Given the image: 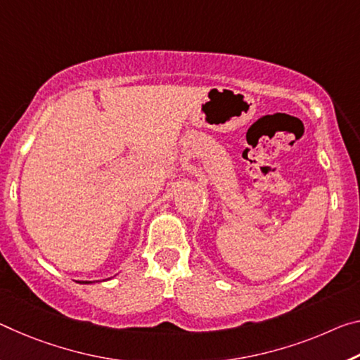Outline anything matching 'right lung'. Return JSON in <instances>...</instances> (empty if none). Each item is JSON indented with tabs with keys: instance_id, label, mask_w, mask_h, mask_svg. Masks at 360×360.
<instances>
[{
	"instance_id": "right-lung-1",
	"label": "right lung",
	"mask_w": 360,
	"mask_h": 360,
	"mask_svg": "<svg viewBox=\"0 0 360 360\" xmlns=\"http://www.w3.org/2000/svg\"><path fill=\"white\" fill-rule=\"evenodd\" d=\"M79 283H84V285H86V283H94V282H89V281H82V282H79Z\"/></svg>"
}]
</instances>
